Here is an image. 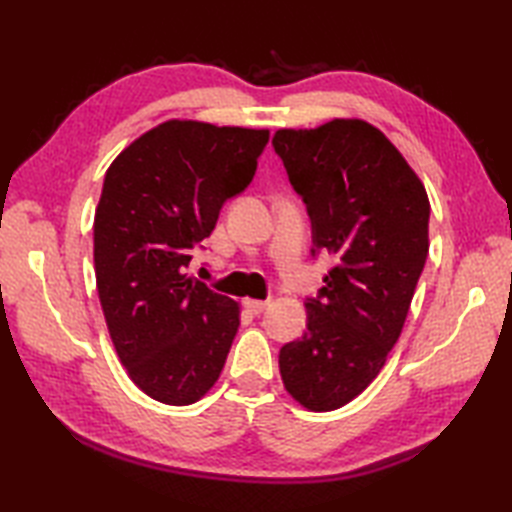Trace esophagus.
Returning <instances> with one entry per match:
<instances>
[{
	"label": "esophagus",
	"instance_id": "esophagus-1",
	"mask_svg": "<svg viewBox=\"0 0 512 512\" xmlns=\"http://www.w3.org/2000/svg\"><path fill=\"white\" fill-rule=\"evenodd\" d=\"M244 306H246V310L248 312H253V314H262L268 306H270V301L266 299V301H262V299H246L244 301Z\"/></svg>",
	"mask_w": 512,
	"mask_h": 512
}]
</instances>
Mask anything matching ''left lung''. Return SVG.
I'll return each instance as SVG.
<instances>
[{
  "label": "left lung",
  "mask_w": 512,
  "mask_h": 512,
  "mask_svg": "<svg viewBox=\"0 0 512 512\" xmlns=\"http://www.w3.org/2000/svg\"><path fill=\"white\" fill-rule=\"evenodd\" d=\"M273 147L306 204L312 255L336 259L306 301V332L279 350V372L303 407L332 411L372 383L398 341L427 262L431 206L400 151L358 118L279 129Z\"/></svg>",
  "instance_id": "1"
}]
</instances>
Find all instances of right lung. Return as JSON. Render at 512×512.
I'll use <instances>...</instances> for the list:
<instances>
[{
    "label": "right lung",
    "mask_w": 512,
    "mask_h": 512,
    "mask_svg": "<svg viewBox=\"0 0 512 512\" xmlns=\"http://www.w3.org/2000/svg\"><path fill=\"white\" fill-rule=\"evenodd\" d=\"M268 129L169 121L121 151L94 215L96 290L116 354L165 405L220 378L239 328L233 299L184 275L226 200L257 171Z\"/></svg>",
    "instance_id": "add662e5"
}]
</instances>
